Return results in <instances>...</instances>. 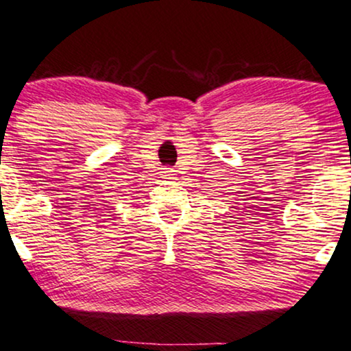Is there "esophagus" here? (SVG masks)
<instances>
[{
  "instance_id": "obj_1",
  "label": "esophagus",
  "mask_w": 351,
  "mask_h": 351,
  "mask_svg": "<svg viewBox=\"0 0 351 351\" xmlns=\"http://www.w3.org/2000/svg\"><path fill=\"white\" fill-rule=\"evenodd\" d=\"M162 176L166 177V179H172V177H174V171H172V169H164Z\"/></svg>"
}]
</instances>
